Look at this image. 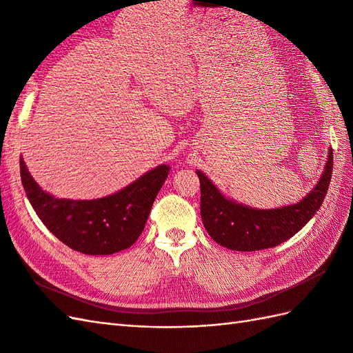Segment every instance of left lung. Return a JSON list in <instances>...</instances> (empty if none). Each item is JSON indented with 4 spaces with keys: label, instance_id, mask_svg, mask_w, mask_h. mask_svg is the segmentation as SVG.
Segmentation results:
<instances>
[{
    "label": "left lung",
    "instance_id": "1",
    "mask_svg": "<svg viewBox=\"0 0 353 353\" xmlns=\"http://www.w3.org/2000/svg\"><path fill=\"white\" fill-rule=\"evenodd\" d=\"M201 186V219L209 236L231 250L254 252L286 241L321 209L332 174V149L312 191L300 203L273 210H258L225 198L207 176L196 170Z\"/></svg>",
    "mask_w": 353,
    "mask_h": 353
}]
</instances>
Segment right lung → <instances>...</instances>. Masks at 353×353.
Wrapping results in <instances>:
<instances>
[{"instance_id": "obj_1", "label": "right lung", "mask_w": 353, "mask_h": 353, "mask_svg": "<svg viewBox=\"0 0 353 353\" xmlns=\"http://www.w3.org/2000/svg\"><path fill=\"white\" fill-rule=\"evenodd\" d=\"M168 171L162 164L113 195L77 201L44 192L21 158L22 185L40 221L64 245L85 255H112L134 245Z\"/></svg>"}]
</instances>
